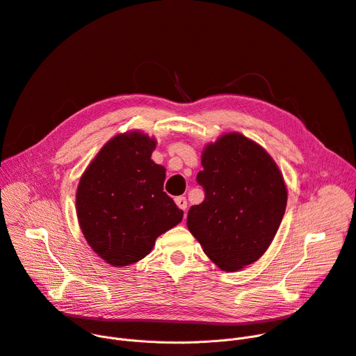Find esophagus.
I'll return each instance as SVG.
<instances>
[{"label":"esophagus","instance_id":"obj_1","mask_svg":"<svg viewBox=\"0 0 356 356\" xmlns=\"http://www.w3.org/2000/svg\"><path fill=\"white\" fill-rule=\"evenodd\" d=\"M175 204L178 205L179 209H184V211H185V208H186V200H185V197H177V198H175Z\"/></svg>","mask_w":356,"mask_h":356}]
</instances>
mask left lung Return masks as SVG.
<instances>
[{"instance_id": "8db88e82", "label": "left lung", "mask_w": 356, "mask_h": 356, "mask_svg": "<svg viewBox=\"0 0 356 356\" xmlns=\"http://www.w3.org/2000/svg\"><path fill=\"white\" fill-rule=\"evenodd\" d=\"M197 181L205 200L188 211L186 225L207 257L234 272L258 261L275 236L288 191L270 155L239 132L208 144Z\"/></svg>"}]
</instances>
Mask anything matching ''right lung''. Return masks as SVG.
<instances>
[{
    "label": "right lung",
    "instance_id": "obj_1",
    "mask_svg": "<svg viewBox=\"0 0 356 356\" xmlns=\"http://www.w3.org/2000/svg\"><path fill=\"white\" fill-rule=\"evenodd\" d=\"M156 141L132 131L109 140L76 189V216L90 247L113 266L145 258L155 239L182 221L163 193L165 168L152 159Z\"/></svg>",
    "mask_w": 356,
    "mask_h": 356
}]
</instances>
